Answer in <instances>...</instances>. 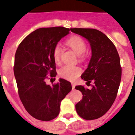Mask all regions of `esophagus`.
I'll return each mask as SVG.
<instances>
[{"label": "esophagus", "mask_w": 135, "mask_h": 135, "mask_svg": "<svg viewBox=\"0 0 135 135\" xmlns=\"http://www.w3.org/2000/svg\"><path fill=\"white\" fill-rule=\"evenodd\" d=\"M76 85H75V83H72V89H74V88H75Z\"/></svg>", "instance_id": "1"}]
</instances>
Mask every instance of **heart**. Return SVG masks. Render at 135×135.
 <instances>
[{
    "label": "heart",
    "mask_w": 135,
    "mask_h": 135,
    "mask_svg": "<svg viewBox=\"0 0 135 135\" xmlns=\"http://www.w3.org/2000/svg\"><path fill=\"white\" fill-rule=\"evenodd\" d=\"M67 45L70 47L74 52L78 55H80L81 59H83L85 56L83 54L86 50V43L85 41L80 36H74L69 38L66 41ZM61 55V47L59 45L54 46L53 49V58L56 63H59ZM81 73V69L79 67L74 65H64L59 71L60 76L67 80L75 79Z\"/></svg>",
    "instance_id": "1"
}]
</instances>
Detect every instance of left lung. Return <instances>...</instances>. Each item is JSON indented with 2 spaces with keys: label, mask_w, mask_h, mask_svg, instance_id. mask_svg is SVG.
Masks as SVG:
<instances>
[{
  "label": "left lung",
  "mask_w": 135,
  "mask_h": 135,
  "mask_svg": "<svg viewBox=\"0 0 135 135\" xmlns=\"http://www.w3.org/2000/svg\"><path fill=\"white\" fill-rule=\"evenodd\" d=\"M71 31L85 38L92 49V57L88 68L81 75L87 81L88 89L76 85L83 98L75 105L77 114L85 120L99 119L111 108L119 88L121 67L119 55L114 43L105 34L95 29L72 28Z\"/></svg>",
  "instance_id": "8db88e82"
}]
</instances>
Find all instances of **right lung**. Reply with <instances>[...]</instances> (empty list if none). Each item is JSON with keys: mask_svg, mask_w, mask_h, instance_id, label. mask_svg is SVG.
I'll return each mask as SVG.
<instances>
[{"mask_svg": "<svg viewBox=\"0 0 135 135\" xmlns=\"http://www.w3.org/2000/svg\"><path fill=\"white\" fill-rule=\"evenodd\" d=\"M70 30L64 27L37 29L16 50L14 72L18 95L27 112L36 119L47 121L56 117L61 101L72 90L70 82L63 79L52 85L45 83L56 76L53 49Z\"/></svg>", "mask_w": 135, "mask_h": 135, "instance_id": "add662e5", "label": "right lung"}]
</instances>
